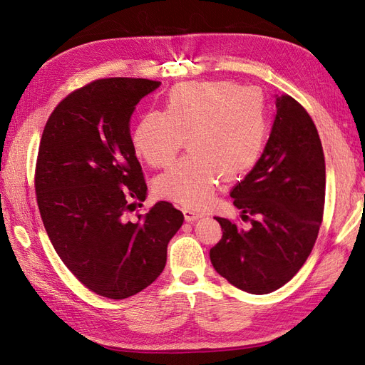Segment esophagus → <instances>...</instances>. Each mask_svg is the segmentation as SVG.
I'll return each instance as SVG.
<instances>
[{
  "label": "esophagus",
  "mask_w": 365,
  "mask_h": 365,
  "mask_svg": "<svg viewBox=\"0 0 365 365\" xmlns=\"http://www.w3.org/2000/svg\"><path fill=\"white\" fill-rule=\"evenodd\" d=\"M182 213H184V217H185L187 222H193V220H196V219H200V217L204 216V213L196 212V210H190V208H184Z\"/></svg>",
  "instance_id": "34e87169"
}]
</instances>
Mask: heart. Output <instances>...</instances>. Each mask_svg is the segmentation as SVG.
<instances>
[{
	"label": "heart",
	"mask_w": 365,
	"mask_h": 365,
	"mask_svg": "<svg viewBox=\"0 0 365 365\" xmlns=\"http://www.w3.org/2000/svg\"><path fill=\"white\" fill-rule=\"evenodd\" d=\"M268 134V108L257 88L231 81L185 82L170 88L164 113L140 117L132 146L152 168H165L187 138L190 152L158 176L155 189L184 207L201 208L220 178H240L257 164Z\"/></svg>",
	"instance_id": "heart-1"
}]
</instances>
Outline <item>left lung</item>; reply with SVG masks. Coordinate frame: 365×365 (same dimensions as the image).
Instances as JSON below:
<instances>
[{
  "label": "left lung",
  "instance_id": "obj_1",
  "mask_svg": "<svg viewBox=\"0 0 365 365\" xmlns=\"http://www.w3.org/2000/svg\"><path fill=\"white\" fill-rule=\"evenodd\" d=\"M269 140L231 197L242 220L216 217L222 237L210 250L219 275L250 294L288 283L307 260L323 222L326 163L311 115L288 94L277 96Z\"/></svg>",
  "mask_w": 365,
  "mask_h": 365
}]
</instances>
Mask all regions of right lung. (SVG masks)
Returning a JSON list of instances; mask_svg holds the SVG:
<instances>
[{"instance_id": "add662e5", "label": "right lung", "mask_w": 365, "mask_h": 365, "mask_svg": "<svg viewBox=\"0 0 365 365\" xmlns=\"http://www.w3.org/2000/svg\"><path fill=\"white\" fill-rule=\"evenodd\" d=\"M160 83L106 77L77 88L53 109L39 143L35 190L51 245L85 288L113 300L157 280L184 220L165 201L137 210L148 185L129 118Z\"/></svg>"}]
</instances>
